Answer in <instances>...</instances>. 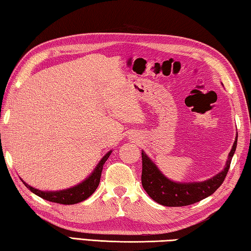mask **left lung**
<instances>
[{"instance_id": "left-lung-1", "label": "left lung", "mask_w": 251, "mask_h": 251, "mask_svg": "<svg viewBox=\"0 0 251 251\" xmlns=\"http://www.w3.org/2000/svg\"><path fill=\"white\" fill-rule=\"evenodd\" d=\"M237 137L231 151L228 155L226 168L216 176L201 183H175L166 178L155 164L142 152V186L151 199L164 206L179 207L195 204L206 199L222 185L230 168L232 155L236 151Z\"/></svg>"}]
</instances>
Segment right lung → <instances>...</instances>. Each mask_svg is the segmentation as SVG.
<instances>
[{"label":"right lung","mask_w":251,"mask_h":251,"mask_svg":"<svg viewBox=\"0 0 251 251\" xmlns=\"http://www.w3.org/2000/svg\"><path fill=\"white\" fill-rule=\"evenodd\" d=\"M110 153H111V151L108 152L107 154L101 159L99 164L97 165V168L95 169L94 173H92L90 176L86 179V181H83L81 184H79L77 186L68 188V190L60 191V192H42V191L36 190V188L27 185L25 182L23 183L30 192L34 193V194H36L37 196L42 197V199L46 201H52V203H58V204H64V205H73V204L80 203V201L87 200L88 197L94 194V192L97 190V187H98L103 164L104 162L108 160Z\"/></svg>","instance_id":"right-lung-1"}]
</instances>
